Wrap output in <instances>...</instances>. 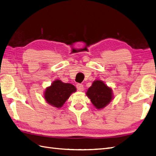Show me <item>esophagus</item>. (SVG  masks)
Returning a JSON list of instances; mask_svg holds the SVG:
<instances>
[{"mask_svg":"<svg viewBox=\"0 0 156 156\" xmlns=\"http://www.w3.org/2000/svg\"><path fill=\"white\" fill-rule=\"evenodd\" d=\"M77 88L78 89V90L79 91H83L84 87H83V85L82 84H77Z\"/></svg>","mask_w":156,"mask_h":156,"instance_id":"1","label":"esophagus"}]
</instances>
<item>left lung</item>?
<instances>
[{
	"mask_svg": "<svg viewBox=\"0 0 156 156\" xmlns=\"http://www.w3.org/2000/svg\"><path fill=\"white\" fill-rule=\"evenodd\" d=\"M86 95L98 110L107 107L114 98L112 89L98 79L93 82L92 85L87 89Z\"/></svg>",
	"mask_w": 156,
	"mask_h": 156,
	"instance_id": "obj_1",
	"label": "left lung"
}]
</instances>
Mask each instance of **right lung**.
<instances>
[{
	"instance_id": "add662e5",
	"label": "right lung",
	"mask_w": 156,
	"mask_h": 156,
	"mask_svg": "<svg viewBox=\"0 0 156 156\" xmlns=\"http://www.w3.org/2000/svg\"><path fill=\"white\" fill-rule=\"evenodd\" d=\"M77 89L71 83H66L56 79L47 87L44 92V98L47 103L55 108L62 107L66 101L75 93Z\"/></svg>"
}]
</instances>
